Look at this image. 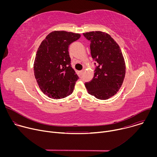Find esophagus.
<instances>
[{"label":"esophagus","instance_id":"1","mask_svg":"<svg viewBox=\"0 0 157 157\" xmlns=\"http://www.w3.org/2000/svg\"><path fill=\"white\" fill-rule=\"evenodd\" d=\"M82 73H83V70H82V71H80V74H81V75H82Z\"/></svg>","mask_w":157,"mask_h":157}]
</instances>
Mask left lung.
<instances>
[{"label":"left lung","instance_id":"left-lung-1","mask_svg":"<svg viewBox=\"0 0 157 157\" xmlns=\"http://www.w3.org/2000/svg\"><path fill=\"white\" fill-rule=\"evenodd\" d=\"M91 41V54L96 61L94 77L85 82L89 94L101 100L114 96L121 88L125 75V64L121 50L109 34L100 32L83 33Z\"/></svg>","mask_w":157,"mask_h":157}]
</instances>
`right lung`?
Segmentation results:
<instances>
[{
	"mask_svg": "<svg viewBox=\"0 0 157 157\" xmlns=\"http://www.w3.org/2000/svg\"><path fill=\"white\" fill-rule=\"evenodd\" d=\"M80 36L79 33L54 31L38 48L34 75L41 91L49 98L62 99L73 92L79 77L71 67L68 48Z\"/></svg>",
	"mask_w": 157,
	"mask_h": 157,
	"instance_id": "1",
	"label": "right lung"
}]
</instances>
